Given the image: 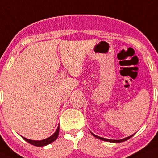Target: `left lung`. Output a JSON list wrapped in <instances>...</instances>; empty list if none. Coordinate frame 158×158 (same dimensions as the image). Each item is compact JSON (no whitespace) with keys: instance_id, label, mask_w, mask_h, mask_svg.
I'll use <instances>...</instances> for the list:
<instances>
[{"instance_id":"1","label":"left lung","mask_w":158,"mask_h":158,"mask_svg":"<svg viewBox=\"0 0 158 158\" xmlns=\"http://www.w3.org/2000/svg\"><path fill=\"white\" fill-rule=\"evenodd\" d=\"M91 134H92V135H94L95 138H97V139H100V140H102V141H108V142H114V143H119V142H123V141H127V140H128V139H130V138H131V137H133V136L134 135V134H133V135H130V136H129V137H127V138H125V139H121V140H110V139H104V138H101V137H100V136H97V135H94V134H93L92 133H91Z\"/></svg>"}]
</instances>
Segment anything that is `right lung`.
<instances>
[{"label":"right lung","instance_id":"obj_1","mask_svg":"<svg viewBox=\"0 0 158 158\" xmlns=\"http://www.w3.org/2000/svg\"><path fill=\"white\" fill-rule=\"evenodd\" d=\"M58 134H59V126L58 127L57 130H56V133H54L53 135H51L49 138H48V139L42 140V141H33V140L25 139V138L23 137V136H22V138L25 140V141H26L27 142H28V143H31V144L36 146V147H43V146L48 145V144H50V143H51L52 142L56 141V140L57 139Z\"/></svg>","mask_w":158,"mask_h":158}]
</instances>
